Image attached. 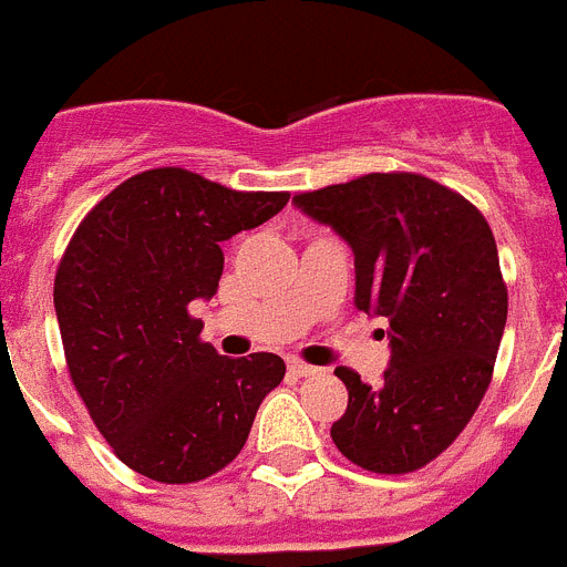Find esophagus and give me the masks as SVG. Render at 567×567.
<instances>
[{
  "label": "esophagus",
  "instance_id": "obj_1",
  "mask_svg": "<svg viewBox=\"0 0 567 567\" xmlns=\"http://www.w3.org/2000/svg\"><path fill=\"white\" fill-rule=\"evenodd\" d=\"M318 372H320L318 365L300 363V360H289V374H295V378H312V374Z\"/></svg>",
  "mask_w": 567,
  "mask_h": 567
}]
</instances>
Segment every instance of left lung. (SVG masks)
Returning <instances> with one entry per match:
<instances>
[{"label": "left lung", "instance_id": "obj_1", "mask_svg": "<svg viewBox=\"0 0 567 567\" xmlns=\"http://www.w3.org/2000/svg\"><path fill=\"white\" fill-rule=\"evenodd\" d=\"M295 207L354 255V307L389 320L378 385L334 369L349 389L332 440L374 474H409L463 432L491 383L508 292L491 227L463 195L414 173H372L300 193Z\"/></svg>", "mask_w": 567, "mask_h": 567}]
</instances>
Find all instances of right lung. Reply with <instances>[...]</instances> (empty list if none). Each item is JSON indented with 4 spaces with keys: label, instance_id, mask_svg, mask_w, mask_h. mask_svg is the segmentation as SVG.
I'll return each mask as SVG.
<instances>
[{
    "label": "right lung",
    "instance_id": "obj_1",
    "mask_svg": "<svg viewBox=\"0 0 567 567\" xmlns=\"http://www.w3.org/2000/svg\"><path fill=\"white\" fill-rule=\"evenodd\" d=\"M178 167L147 169L90 209L53 284L70 378L115 457L155 483H198L233 463L278 354L221 358L193 300L218 292L221 240L287 207Z\"/></svg>",
    "mask_w": 567,
    "mask_h": 567
}]
</instances>
